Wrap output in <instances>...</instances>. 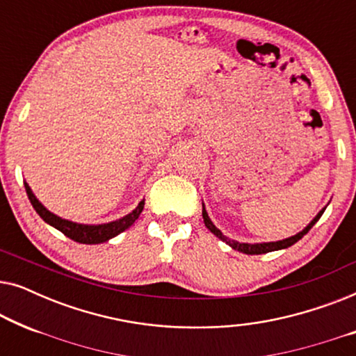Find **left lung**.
<instances>
[{
	"label": "left lung",
	"mask_w": 356,
	"mask_h": 356,
	"mask_svg": "<svg viewBox=\"0 0 356 356\" xmlns=\"http://www.w3.org/2000/svg\"><path fill=\"white\" fill-rule=\"evenodd\" d=\"M324 213V209L323 211H321L318 216L314 217V220L309 223L308 227L305 228L303 232H300L298 235H295V236H291V238H286V240H282V241H274V243H261V245H246V243H236V241H232V240H228V238L225 236V235H222V232L218 230V228L213 225V223L211 222V218H209V216H207V212H206V207L202 206V218H204V223H206V227L209 228V230H211L213 235H216L217 238H220L222 241H225L228 246H232L233 250H238V251H241V252H245V254H266V252H270V251H277V250H284V248H289V246H291V245H295L296 241L298 240H301V238H303L306 233H308L311 228H313V225L316 222L319 220L321 218V216H323Z\"/></svg>",
	"instance_id": "obj_1"
}]
</instances>
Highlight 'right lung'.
Instances as JSON below:
<instances>
[{"instance_id":"add662e5","label":"right lung","mask_w":356,"mask_h":356,"mask_svg":"<svg viewBox=\"0 0 356 356\" xmlns=\"http://www.w3.org/2000/svg\"><path fill=\"white\" fill-rule=\"evenodd\" d=\"M24 186H26L29 201H31L38 216H40L48 225L55 227L56 230H60L63 233V235H66L67 238H71V240H74L77 243H82V245H97V243H104L106 240H110V238L120 235L121 232H124L126 228H129L136 220H138V217L144 209V201H140L139 206L136 207L133 212L128 213V216L123 218H120V220L104 223V225H81V223L65 220V218L56 217L55 213L47 211V209L38 202V199L33 196L29 184L24 183Z\"/></svg>"}]
</instances>
